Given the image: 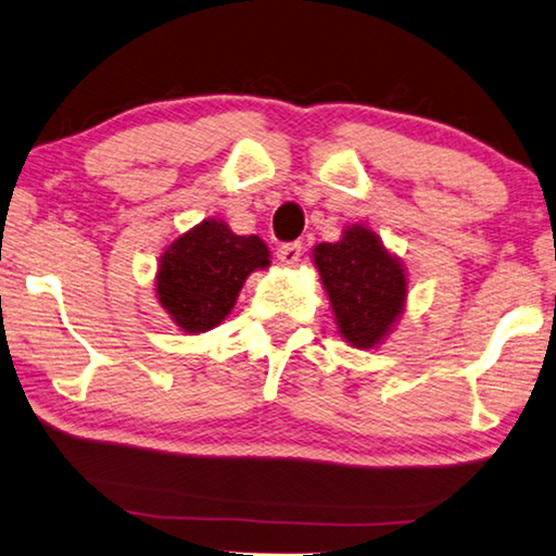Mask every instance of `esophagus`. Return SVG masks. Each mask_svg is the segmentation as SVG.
<instances>
[{"mask_svg": "<svg viewBox=\"0 0 556 556\" xmlns=\"http://www.w3.org/2000/svg\"><path fill=\"white\" fill-rule=\"evenodd\" d=\"M303 256V243H283L278 249V261L283 263V266H295V263Z\"/></svg>", "mask_w": 556, "mask_h": 556, "instance_id": "obj_1", "label": "esophagus"}]
</instances>
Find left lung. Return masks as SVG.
<instances>
[{
    "label": "left lung",
    "mask_w": 556,
    "mask_h": 556,
    "mask_svg": "<svg viewBox=\"0 0 556 556\" xmlns=\"http://www.w3.org/2000/svg\"><path fill=\"white\" fill-rule=\"evenodd\" d=\"M340 334L352 348L369 350L387 338L406 303V273L375 231L354 224L338 243L313 251Z\"/></svg>",
    "instance_id": "left-lung-1"
}]
</instances>
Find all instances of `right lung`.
I'll return each mask as SVG.
<instances>
[{"label": "right lung", "mask_w": 556, "mask_h": 556, "mask_svg": "<svg viewBox=\"0 0 556 556\" xmlns=\"http://www.w3.org/2000/svg\"><path fill=\"white\" fill-rule=\"evenodd\" d=\"M268 256L258 236H239L218 218H206L162 253L160 303L185 332L212 330L231 313L245 278L270 266Z\"/></svg>", "instance_id": "1"}]
</instances>
